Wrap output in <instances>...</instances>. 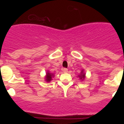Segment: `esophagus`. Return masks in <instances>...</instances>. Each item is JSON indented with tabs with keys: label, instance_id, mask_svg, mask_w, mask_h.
<instances>
[{
	"label": "esophagus",
	"instance_id": "1",
	"mask_svg": "<svg viewBox=\"0 0 124 124\" xmlns=\"http://www.w3.org/2000/svg\"><path fill=\"white\" fill-rule=\"evenodd\" d=\"M62 71H63V72H65H65H67L68 71V69H67V68H63Z\"/></svg>",
	"mask_w": 124,
	"mask_h": 124
}]
</instances>
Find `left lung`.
<instances>
[{
    "mask_svg": "<svg viewBox=\"0 0 124 124\" xmlns=\"http://www.w3.org/2000/svg\"><path fill=\"white\" fill-rule=\"evenodd\" d=\"M78 77L79 78V79L81 81H83L86 78V73L85 72L84 70H82L80 73L79 74V75L78 76Z\"/></svg>",
    "mask_w": 124,
    "mask_h": 124,
    "instance_id": "obj_1",
    "label": "left lung"
}]
</instances>
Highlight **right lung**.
<instances>
[{
  "label": "right lung",
  "instance_id": "1",
  "mask_svg": "<svg viewBox=\"0 0 124 124\" xmlns=\"http://www.w3.org/2000/svg\"><path fill=\"white\" fill-rule=\"evenodd\" d=\"M54 74L51 73L49 71H47L46 72V75L45 76V81L47 82H50L53 80V78L54 77Z\"/></svg>",
  "mask_w": 124,
  "mask_h": 124
}]
</instances>
